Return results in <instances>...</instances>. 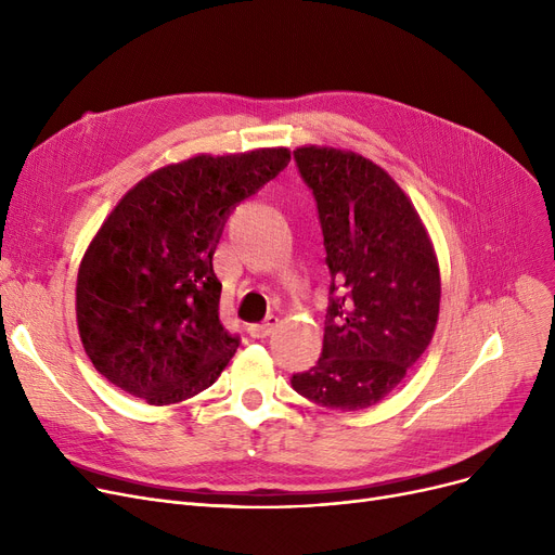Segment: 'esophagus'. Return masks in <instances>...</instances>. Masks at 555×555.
<instances>
[{
	"mask_svg": "<svg viewBox=\"0 0 555 555\" xmlns=\"http://www.w3.org/2000/svg\"><path fill=\"white\" fill-rule=\"evenodd\" d=\"M279 326V317H274V314H270L266 322L262 324H254V326H249L247 331H249V335L254 337V339H266V337H270L272 333H274V328Z\"/></svg>",
	"mask_w": 555,
	"mask_h": 555,
	"instance_id": "1",
	"label": "esophagus"
}]
</instances>
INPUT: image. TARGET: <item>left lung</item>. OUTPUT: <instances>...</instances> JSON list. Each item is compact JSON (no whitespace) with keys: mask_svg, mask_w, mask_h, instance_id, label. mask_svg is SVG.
<instances>
[{"mask_svg":"<svg viewBox=\"0 0 555 555\" xmlns=\"http://www.w3.org/2000/svg\"><path fill=\"white\" fill-rule=\"evenodd\" d=\"M331 270L324 351L293 375L304 398L358 412L387 398L429 346L441 270L412 199L391 175L353 151L299 145Z\"/></svg>","mask_w":555,"mask_h":555,"instance_id":"1","label":"left lung"}]
</instances>
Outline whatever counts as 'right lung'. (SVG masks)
<instances>
[{
  "instance_id": "obj_1",
  "label": "right lung",
  "mask_w": 555,
  "mask_h": 555,
  "mask_svg": "<svg viewBox=\"0 0 555 555\" xmlns=\"http://www.w3.org/2000/svg\"><path fill=\"white\" fill-rule=\"evenodd\" d=\"M289 151L199 153L139 180L87 245L76 324L87 358L149 404L211 387L238 348L218 317L214 251L227 216L274 180Z\"/></svg>"
}]
</instances>
